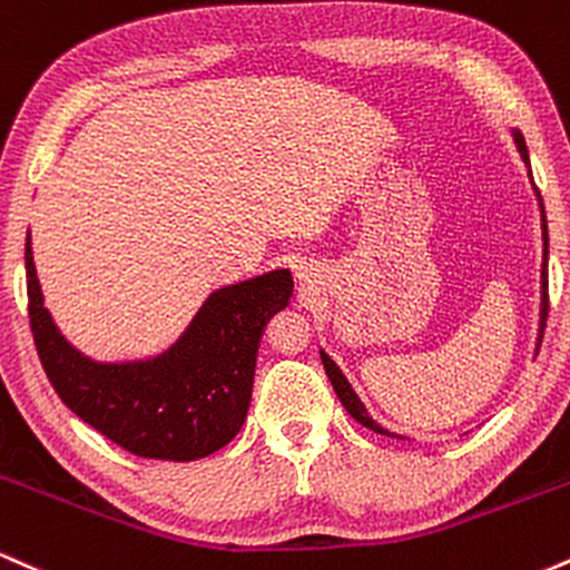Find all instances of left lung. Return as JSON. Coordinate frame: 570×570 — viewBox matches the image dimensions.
<instances>
[{"mask_svg": "<svg viewBox=\"0 0 570 570\" xmlns=\"http://www.w3.org/2000/svg\"><path fill=\"white\" fill-rule=\"evenodd\" d=\"M512 136H514L517 149H520L522 160H525V166H531V163H528V147H525V139H522V134H520V130H512ZM539 206H541V230H544V265H541V322H539V340H541V337H544L547 311H549V294H547V292H549V281H547L549 235H547V214H544V203H541V195H539ZM539 345H541V343H539ZM322 362H324L326 375H330V381H332V389H335V394H337L340 402H343V407L351 412V417H356V421L362 423V426H367V429H372V431H377V434H389V431L381 429V426H377L375 421H372L370 412H367V407H364V404H362V399L356 396V391H353V389H351V383L345 381L343 372H340L337 364L332 362V358L326 356L324 351H322ZM389 436H394V434H389Z\"/></svg>", "mask_w": 570, "mask_h": 570, "instance_id": "obj_1", "label": "left lung"}]
</instances>
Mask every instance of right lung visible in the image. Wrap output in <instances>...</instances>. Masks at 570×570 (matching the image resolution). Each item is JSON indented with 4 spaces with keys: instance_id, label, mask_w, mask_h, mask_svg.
I'll use <instances>...</instances> for the list:
<instances>
[{
    "instance_id": "right-lung-1",
    "label": "right lung",
    "mask_w": 570,
    "mask_h": 570,
    "mask_svg": "<svg viewBox=\"0 0 570 570\" xmlns=\"http://www.w3.org/2000/svg\"><path fill=\"white\" fill-rule=\"evenodd\" d=\"M292 286L289 271L222 286L160 356L101 364L58 332L42 305L26 235L29 324L56 394L98 434L158 461H195L238 434L252 402L259 337L267 318L289 303Z\"/></svg>"
}]
</instances>
